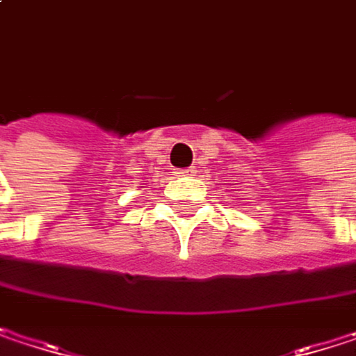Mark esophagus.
Segmentation results:
<instances>
[{"label":"esophagus","instance_id":"obj_1","mask_svg":"<svg viewBox=\"0 0 356 356\" xmlns=\"http://www.w3.org/2000/svg\"><path fill=\"white\" fill-rule=\"evenodd\" d=\"M193 173H195V169H177V171H175L177 177H191Z\"/></svg>","mask_w":356,"mask_h":356}]
</instances>
